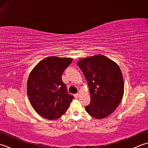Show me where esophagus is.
<instances>
[{
	"instance_id": "1",
	"label": "esophagus",
	"mask_w": 148,
	"mask_h": 148,
	"mask_svg": "<svg viewBox=\"0 0 148 148\" xmlns=\"http://www.w3.org/2000/svg\"><path fill=\"white\" fill-rule=\"evenodd\" d=\"M79 94H78V93H76V94H74V97H75V98H76V99H77V98H78V97H79Z\"/></svg>"
}]
</instances>
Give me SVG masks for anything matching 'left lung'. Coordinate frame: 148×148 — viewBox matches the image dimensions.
Segmentation results:
<instances>
[{
  "label": "left lung",
  "instance_id": "8db88e82",
  "mask_svg": "<svg viewBox=\"0 0 148 148\" xmlns=\"http://www.w3.org/2000/svg\"><path fill=\"white\" fill-rule=\"evenodd\" d=\"M88 84L90 103L86 111L96 119L104 118L121 102L124 82L118 64L102 55L84 58L77 63Z\"/></svg>",
  "mask_w": 148,
  "mask_h": 148
}]
</instances>
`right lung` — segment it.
<instances>
[{
    "mask_svg": "<svg viewBox=\"0 0 148 148\" xmlns=\"http://www.w3.org/2000/svg\"><path fill=\"white\" fill-rule=\"evenodd\" d=\"M72 59L49 56L39 62L27 81V95L34 110L48 119H56L67 111L74 97L62 79Z\"/></svg>",
    "mask_w": 148,
    "mask_h": 148,
    "instance_id": "add662e5",
    "label": "right lung"
}]
</instances>
